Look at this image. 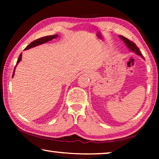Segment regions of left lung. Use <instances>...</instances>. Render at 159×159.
I'll list each match as a JSON object with an SVG mask.
<instances>
[{
	"label": "left lung",
	"mask_w": 159,
	"mask_h": 159,
	"mask_svg": "<svg viewBox=\"0 0 159 159\" xmlns=\"http://www.w3.org/2000/svg\"><path fill=\"white\" fill-rule=\"evenodd\" d=\"M119 37L120 38L123 40V41L125 43V44L126 45V46H127L129 49H130L131 51H133V52H135L136 54H138V55L141 56V57H142V53L140 52V51H139V48L137 47V45L135 43H134L133 41H130V40L128 39L127 38H125L124 36H119ZM144 58V57H143Z\"/></svg>",
	"instance_id": "obj_1"
}]
</instances>
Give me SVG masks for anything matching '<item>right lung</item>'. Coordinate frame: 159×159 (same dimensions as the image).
<instances>
[{"label":"right lung","mask_w":159,"mask_h":159,"mask_svg":"<svg viewBox=\"0 0 159 159\" xmlns=\"http://www.w3.org/2000/svg\"><path fill=\"white\" fill-rule=\"evenodd\" d=\"M58 36L57 34H55V35H52V36H45V37H42V38H40V39H37V40H35V41H34L33 42H31L30 44H29L27 47H26L25 50H28V49H30V48H34L35 46H36V45H41V44H43L45 43H47L48 41H51V40H52L54 39H56ZM21 53L20 55V56H19V58L17 60V64L20 62V61H21ZM17 64H16V66H17ZM15 66V67H16ZM15 67L14 69V72H13V74H12V77L13 76L15 75Z\"/></svg>","instance_id":"add662e5"}]
</instances>
